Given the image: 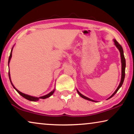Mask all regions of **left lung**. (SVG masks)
<instances>
[{
    "label": "left lung",
    "mask_w": 134,
    "mask_h": 134,
    "mask_svg": "<svg viewBox=\"0 0 134 134\" xmlns=\"http://www.w3.org/2000/svg\"><path fill=\"white\" fill-rule=\"evenodd\" d=\"M114 43H115V44L116 46L117 47V48H118L119 49V51H120V54H121V63H122V74H121V82H120V85H119V86L118 87V88H117V89L116 90V91H115L114 93L111 95V96L110 97V98H111V97H113L114 95L116 94L117 91H118V90L119 89H120V88L121 87L122 83H123V82H124V77H125V68H126V60H125V58H124V52H123V49H122V47L121 46L120 44H119L118 43V41H116V40H114ZM77 91V93L78 94L80 95V96L82 97V98L83 99H87L88 100H91V101H93V102H95V100H92L91 99H90L88 98H87V97H86L85 96H83V95H82L81 93H80L79 91L78 90Z\"/></svg>",
    "instance_id": "8db88e82"
}]
</instances>
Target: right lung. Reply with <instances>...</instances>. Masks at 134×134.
Wrapping results in <instances>:
<instances>
[{"mask_svg": "<svg viewBox=\"0 0 134 134\" xmlns=\"http://www.w3.org/2000/svg\"><path fill=\"white\" fill-rule=\"evenodd\" d=\"M12 49H13V48H12ZM12 51H11V53H10V57H9V58H8V64H9V63H10V59H11V58H12ZM8 76H9V79H10V82H11V83H12V85L13 87L15 89L16 91H18V93H19V94L20 95H21L22 96L24 97V98L26 99H27V100H31V101H37V100H39L40 99H46V98H49V97H50V96H51V95H52V94H53V93H54V91H55V90H54L51 91V93H49V94H46V95H45V96H41V97H39V98H36V97H34V96H29V95H27V94H24V93H21V91H19V90H18L16 89L15 87H14V85H13V83H12V81H11V79H10V71H9V72H8Z\"/></svg>", "mask_w": 134, "mask_h": 134, "instance_id": "add662e5", "label": "right lung"}]
</instances>
